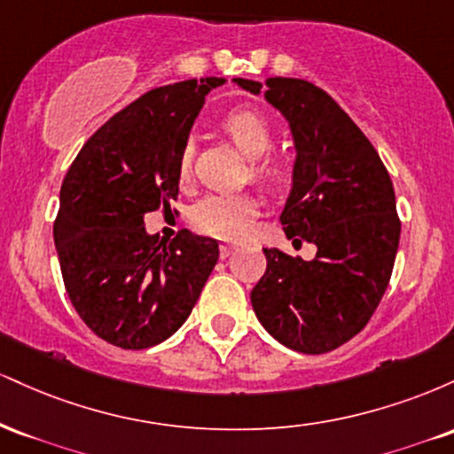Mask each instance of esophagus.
<instances>
[{
    "instance_id": "obj_1",
    "label": "esophagus",
    "mask_w": 454,
    "mask_h": 454,
    "mask_svg": "<svg viewBox=\"0 0 454 454\" xmlns=\"http://www.w3.org/2000/svg\"><path fill=\"white\" fill-rule=\"evenodd\" d=\"M234 249H237V247H234V245L222 243V245H220V256H222L223 260H226L228 256H232V254H234Z\"/></svg>"
}]
</instances>
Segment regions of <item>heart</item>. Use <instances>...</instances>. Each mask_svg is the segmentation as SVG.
I'll return each mask as SVG.
<instances>
[{
	"instance_id": "1",
	"label": "heart",
	"mask_w": 454,
	"mask_h": 454,
	"mask_svg": "<svg viewBox=\"0 0 454 454\" xmlns=\"http://www.w3.org/2000/svg\"><path fill=\"white\" fill-rule=\"evenodd\" d=\"M222 129L252 161V175L258 181H270L278 176V168L262 158L273 147V128L262 113L254 108H239L222 119ZM194 147L185 145L176 161V175L187 181L192 175ZM258 205L249 194H207L194 205L192 220L200 232L217 239L241 237L247 223L256 217Z\"/></svg>"
}]
</instances>
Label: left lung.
Segmentation results:
<instances>
[{
	"label": "left lung",
	"instance_id": "8db88e82",
	"mask_svg": "<svg viewBox=\"0 0 454 454\" xmlns=\"http://www.w3.org/2000/svg\"><path fill=\"white\" fill-rule=\"evenodd\" d=\"M232 82L262 91L249 78ZM264 85L296 151L279 222L294 247L307 241L317 252L303 260L264 247L267 270L252 307L279 343L325 354L363 331L387 290L401 234L395 190L378 151L326 91L301 78L273 76Z\"/></svg>",
	"mask_w": 454,
	"mask_h": 454
}]
</instances>
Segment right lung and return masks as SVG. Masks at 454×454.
<instances>
[{"label":"right lung","instance_id":"add662e5","mask_svg":"<svg viewBox=\"0 0 454 454\" xmlns=\"http://www.w3.org/2000/svg\"><path fill=\"white\" fill-rule=\"evenodd\" d=\"M222 82L192 78L140 96L82 145L61 184L53 237L67 296L113 346L143 350L168 340L220 258L217 241L190 231L164 245L145 215L176 200L179 153Z\"/></svg>","mask_w":454,"mask_h":454}]
</instances>
